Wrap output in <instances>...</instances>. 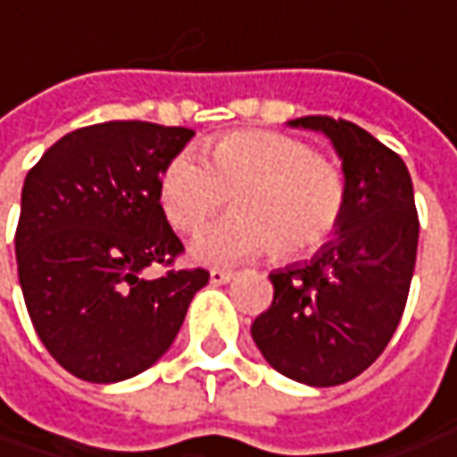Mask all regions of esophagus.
<instances>
[{
	"label": "esophagus",
	"instance_id": "esophagus-1",
	"mask_svg": "<svg viewBox=\"0 0 457 457\" xmlns=\"http://www.w3.org/2000/svg\"><path fill=\"white\" fill-rule=\"evenodd\" d=\"M232 276H235V273H232L229 268H212V270H209V281H212V284H228V281H232Z\"/></svg>",
	"mask_w": 457,
	"mask_h": 457
}]
</instances>
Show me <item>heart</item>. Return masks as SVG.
Listing matches in <instances>:
<instances>
[{
  "instance_id": "heart-1",
  "label": "heart",
  "mask_w": 457,
  "mask_h": 457,
  "mask_svg": "<svg viewBox=\"0 0 457 457\" xmlns=\"http://www.w3.org/2000/svg\"><path fill=\"white\" fill-rule=\"evenodd\" d=\"M202 153L173 155L158 184L163 214L189 235L232 196L237 212L191 245L202 263H235L270 248L278 258L307 255L328 243L345 214V173L302 137L237 129L207 140Z\"/></svg>"
}]
</instances>
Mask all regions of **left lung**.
Masks as SVG:
<instances>
[{"label":"left lung","instance_id":"obj_1","mask_svg":"<svg viewBox=\"0 0 457 457\" xmlns=\"http://www.w3.org/2000/svg\"><path fill=\"white\" fill-rule=\"evenodd\" d=\"M291 125L322 129L343 158L345 214L309 263L270 273L273 302L250 328L278 373L337 386L363 373L399 328L417 261L420 217L404 161L370 132L328 114Z\"/></svg>","mask_w":457,"mask_h":457}]
</instances>
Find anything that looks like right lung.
<instances>
[{"label": "right lung", "mask_w": 457, "mask_h": 457, "mask_svg": "<svg viewBox=\"0 0 457 457\" xmlns=\"http://www.w3.org/2000/svg\"><path fill=\"white\" fill-rule=\"evenodd\" d=\"M189 128L112 120L63 135L22 187L20 287L48 353L91 384L125 381L176 340L204 268H176L184 243L158 199ZM167 268L158 279L142 270Z\"/></svg>", "instance_id": "add662e5"}]
</instances>
